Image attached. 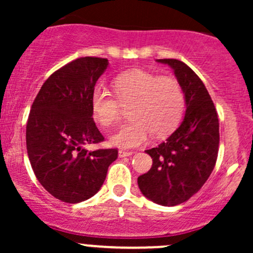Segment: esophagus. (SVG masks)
<instances>
[{
    "label": "esophagus",
    "instance_id": "1",
    "mask_svg": "<svg viewBox=\"0 0 253 253\" xmlns=\"http://www.w3.org/2000/svg\"><path fill=\"white\" fill-rule=\"evenodd\" d=\"M133 154V152H131V150H125V149H121L119 150V157L124 158V157H129V155Z\"/></svg>",
    "mask_w": 253,
    "mask_h": 253
}]
</instances>
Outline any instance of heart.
<instances>
[{
	"mask_svg": "<svg viewBox=\"0 0 253 253\" xmlns=\"http://www.w3.org/2000/svg\"><path fill=\"white\" fill-rule=\"evenodd\" d=\"M112 84L116 95L100 86L91 95L93 116L104 127L120 121L122 106H131L128 116L132 121L111 134L112 144L138 147L153 134L157 138L168 136L180 124L186 103L175 78L134 70L117 76Z\"/></svg>",
	"mask_w": 253,
	"mask_h": 253,
	"instance_id": "heart-1",
	"label": "heart"
}]
</instances>
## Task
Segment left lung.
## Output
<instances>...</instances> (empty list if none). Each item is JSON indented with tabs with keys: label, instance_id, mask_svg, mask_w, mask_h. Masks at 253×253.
<instances>
[{
	"label": "left lung",
	"instance_id": "obj_1",
	"mask_svg": "<svg viewBox=\"0 0 253 253\" xmlns=\"http://www.w3.org/2000/svg\"><path fill=\"white\" fill-rule=\"evenodd\" d=\"M158 62L174 70L185 94L186 114L167 141L145 150L153 165L138 177V187L148 200L172 207L190 200L213 171L219 150V120L205 84L186 63L174 58Z\"/></svg>",
	"mask_w": 253,
	"mask_h": 253
}]
</instances>
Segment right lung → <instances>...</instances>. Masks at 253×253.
I'll use <instances>...</instances> for the list:
<instances>
[{
  "mask_svg": "<svg viewBox=\"0 0 253 253\" xmlns=\"http://www.w3.org/2000/svg\"><path fill=\"white\" fill-rule=\"evenodd\" d=\"M108 65V58L89 56L65 65L45 81L29 112L27 150L33 171L62 202L93 197L117 159L114 148H84L104 141L91 117V95Z\"/></svg>",
  "mask_w": 253,
  "mask_h": 253,
  "instance_id": "add662e5",
  "label": "right lung"
}]
</instances>
